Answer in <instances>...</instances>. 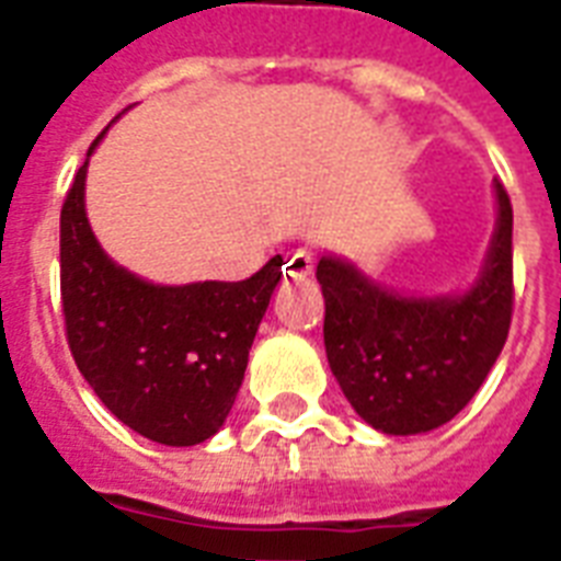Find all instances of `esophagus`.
<instances>
[{"label": "esophagus", "mask_w": 561, "mask_h": 561, "mask_svg": "<svg viewBox=\"0 0 561 561\" xmlns=\"http://www.w3.org/2000/svg\"><path fill=\"white\" fill-rule=\"evenodd\" d=\"M311 267H314V262H311V255L302 253V250H297V253H288V259H285V276H294V279H302V276H308L311 273Z\"/></svg>", "instance_id": "esophagus-1"}]
</instances>
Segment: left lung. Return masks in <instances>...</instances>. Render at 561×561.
Segmentation results:
<instances>
[{"instance_id": "8db88e82", "label": "left lung", "mask_w": 561, "mask_h": 561, "mask_svg": "<svg viewBox=\"0 0 561 561\" xmlns=\"http://www.w3.org/2000/svg\"><path fill=\"white\" fill-rule=\"evenodd\" d=\"M497 224L478 282L462 294L404 297L346 259L323 255V341L343 396L392 436L451 422L486 381L513 323V203L495 180Z\"/></svg>"}]
</instances>
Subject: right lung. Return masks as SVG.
<instances>
[{"label": "right lung", "mask_w": 561, "mask_h": 561, "mask_svg": "<svg viewBox=\"0 0 561 561\" xmlns=\"http://www.w3.org/2000/svg\"><path fill=\"white\" fill-rule=\"evenodd\" d=\"M92 148L60 209V299L72 358L104 408L136 434L178 448L206 443L244 381L282 255L244 282L139 279L92 236L83 209Z\"/></svg>", "instance_id": "1"}]
</instances>
